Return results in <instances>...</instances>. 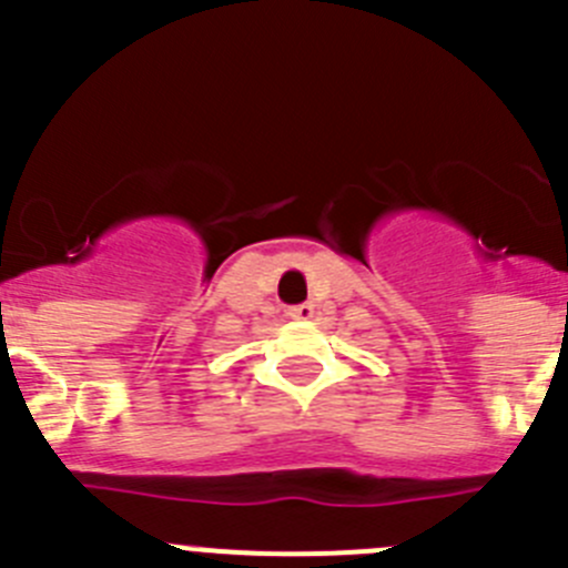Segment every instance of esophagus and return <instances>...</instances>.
Segmentation results:
<instances>
[{
    "instance_id": "1",
    "label": "esophagus",
    "mask_w": 568,
    "mask_h": 568,
    "mask_svg": "<svg viewBox=\"0 0 568 568\" xmlns=\"http://www.w3.org/2000/svg\"><path fill=\"white\" fill-rule=\"evenodd\" d=\"M287 315L293 317V321H312L315 317V306L312 304H298V306H290Z\"/></svg>"
}]
</instances>
